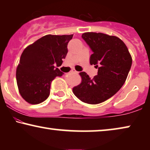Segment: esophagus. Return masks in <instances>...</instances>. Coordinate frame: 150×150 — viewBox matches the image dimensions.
<instances>
[{
	"label": "esophagus",
	"mask_w": 150,
	"mask_h": 150,
	"mask_svg": "<svg viewBox=\"0 0 150 150\" xmlns=\"http://www.w3.org/2000/svg\"><path fill=\"white\" fill-rule=\"evenodd\" d=\"M71 73H74V74H78V71L76 70V69H72L71 70Z\"/></svg>",
	"instance_id": "1"
}]
</instances>
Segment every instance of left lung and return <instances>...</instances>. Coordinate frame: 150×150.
Masks as SVG:
<instances>
[{
    "label": "left lung",
    "instance_id": "8db88e82",
    "mask_svg": "<svg viewBox=\"0 0 150 150\" xmlns=\"http://www.w3.org/2000/svg\"><path fill=\"white\" fill-rule=\"evenodd\" d=\"M82 38L93 52L90 63L98 69V75L91 79L82 71L81 83L72 91L85 103L100 104L113 96L124 85L132 65V57L126 44L117 37L88 32L82 35Z\"/></svg>",
    "mask_w": 150,
    "mask_h": 150
}]
</instances>
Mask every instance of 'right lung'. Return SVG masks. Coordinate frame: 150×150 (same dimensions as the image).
Returning a JSON list of instances; mask_svg holds the SVG:
<instances>
[{
	"label": "right lung",
	"mask_w": 150,
	"mask_h": 150,
	"mask_svg": "<svg viewBox=\"0 0 150 150\" xmlns=\"http://www.w3.org/2000/svg\"><path fill=\"white\" fill-rule=\"evenodd\" d=\"M72 37L47 35L24 49L16 69V81L25 101L38 104L48 98L52 81L63 74L54 64H62Z\"/></svg>",
	"instance_id": "1"
}]
</instances>
